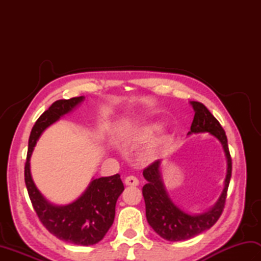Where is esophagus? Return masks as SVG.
Wrapping results in <instances>:
<instances>
[{"label": "esophagus", "instance_id": "34e87169", "mask_svg": "<svg viewBox=\"0 0 261 261\" xmlns=\"http://www.w3.org/2000/svg\"><path fill=\"white\" fill-rule=\"evenodd\" d=\"M125 185L127 186H138L139 185V180H138L137 177L135 176H127L126 178L124 179Z\"/></svg>", "mask_w": 261, "mask_h": 261}]
</instances>
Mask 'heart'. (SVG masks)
Wrapping results in <instances>:
<instances>
[{
    "mask_svg": "<svg viewBox=\"0 0 261 261\" xmlns=\"http://www.w3.org/2000/svg\"><path fill=\"white\" fill-rule=\"evenodd\" d=\"M157 127L158 126L156 124L142 126V127H140V129H138L137 131H135L134 135L127 138L126 142H145L149 139V138L151 137L152 132L156 130ZM167 141H168V138L166 136L160 137L159 139H157L156 141L153 142V145L151 146V151H156L157 149L162 148Z\"/></svg>",
    "mask_w": 261,
    "mask_h": 261,
    "instance_id": "b5f03b06",
    "label": "heart"
}]
</instances>
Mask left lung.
Here are the masks:
<instances>
[{"instance_id":"8db88e82","label":"left lung","mask_w":261,"mask_h":261,"mask_svg":"<svg viewBox=\"0 0 261 261\" xmlns=\"http://www.w3.org/2000/svg\"><path fill=\"white\" fill-rule=\"evenodd\" d=\"M191 104L195 111V115H194L191 131L188 132V135L210 132L211 135L218 138L222 143L226 159H228V171H226L224 181V190L219 201L207 212L193 215L184 212L170 201L163 185L162 177H160V160H156L143 169V177L148 181L142 187L148 223L157 234L168 241L188 240L216 223L223 212L232 173V159L223 127L204 104L195 101L191 102Z\"/></svg>"}]
</instances>
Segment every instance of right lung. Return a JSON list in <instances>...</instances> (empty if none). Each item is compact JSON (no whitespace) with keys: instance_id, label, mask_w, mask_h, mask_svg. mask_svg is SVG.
Instances as JSON below:
<instances>
[{"instance_id":"obj_1","label":"right lung","mask_w":261,"mask_h":261,"mask_svg":"<svg viewBox=\"0 0 261 261\" xmlns=\"http://www.w3.org/2000/svg\"><path fill=\"white\" fill-rule=\"evenodd\" d=\"M84 96L58 99L45 111L33 125L24 166V181L32 206L40 222L58 239L79 246H92L101 241L113 224L116 199L124 186L120 175L93 179L84 194L75 202L64 206L49 203L31 178L30 157L37 140L60 116L70 112Z\"/></svg>"}]
</instances>
